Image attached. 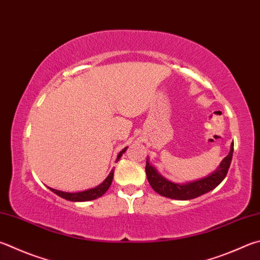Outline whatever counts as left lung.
I'll return each mask as SVG.
<instances>
[{"instance_id": "left-lung-1", "label": "left lung", "mask_w": 260, "mask_h": 260, "mask_svg": "<svg viewBox=\"0 0 260 260\" xmlns=\"http://www.w3.org/2000/svg\"><path fill=\"white\" fill-rule=\"evenodd\" d=\"M232 155L233 143L231 144L230 153L223 159V161L220 162L219 167L217 168L214 173L210 174V175L207 177L198 179V181L183 184L173 183L162 177L157 172V169H155L152 165H150L149 159H146V177H148L150 185L152 186L153 190L159 193L160 196L175 200H191L205 194L207 192L214 190L216 186H218L219 184L223 182V179L228 175L230 165L231 161H232Z\"/></svg>"}]
</instances>
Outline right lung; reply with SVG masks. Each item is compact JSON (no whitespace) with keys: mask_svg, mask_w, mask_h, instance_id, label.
<instances>
[{"mask_svg":"<svg viewBox=\"0 0 260 260\" xmlns=\"http://www.w3.org/2000/svg\"><path fill=\"white\" fill-rule=\"evenodd\" d=\"M126 150H127V148L122 149V150L120 151L119 154L117 155L116 161H118V160L120 159L122 153H124ZM114 173H115V171H114V169H112L109 175H108V177L100 184V185H98V186H95L94 188H89V190H86V191L69 193V192H62V191H59V190H54V188H51V187H50V190H51L52 192H54L55 194H58L59 197L63 198V199L69 200V201H76V202H79V201H89V200H94V199H98V198L102 197V196L105 194V193L108 191V188L110 187L111 183H112V178H114Z\"/></svg>","mask_w":260,"mask_h":260,"instance_id":"right-lung-1","label":"right lung"}]
</instances>
